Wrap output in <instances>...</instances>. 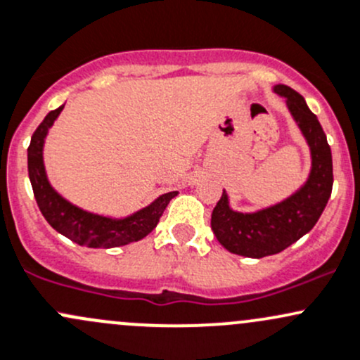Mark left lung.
<instances>
[{
    "label": "left lung",
    "mask_w": 360,
    "mask_h": 360,
    "mask_svg": "<svg viewBox=\"0 0 360 360\" xmlns=\"http://www.w3.org/2000/svg\"><path fill=\"white\" fill-rule=\"evenodd\" d=\"M310 148L312 167L304 186L276 205L257 212H238L229 205L228 193L212 212V231L219 243L236 255L262 259L283 252L316 226L333 190V160L326 134L304 96L285 84L274 86Z\"/></svg>",
    "instance_id": "left-lung-1"
}]
</instances>
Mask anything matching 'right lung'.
Returning <instances> with one entry per match:
<instances>
[{"label": "right lung", "mask_w": 360, "mask_h": 360, "mask_svg": "<svg viewBox=\"0 0 360 360\" xmlns=\"http://www.w3.org/2000/svg\"><path fill=\"white\" fill-rule=\"evenodd\" d=\"M63 107L65 105L51 110L44 117L39 127L34 131L27 148L29 179L41 214L53 229L81 247L113 248L143 240L146 234L157 228L158 219L162 217L165 207L177 195V191L164 193L155 198L150 205L120 219L93 214L63 198L48 181L43 158L44 139Z\"/></svg>", "instance_id": "right-lung-1"}]
</instances>
